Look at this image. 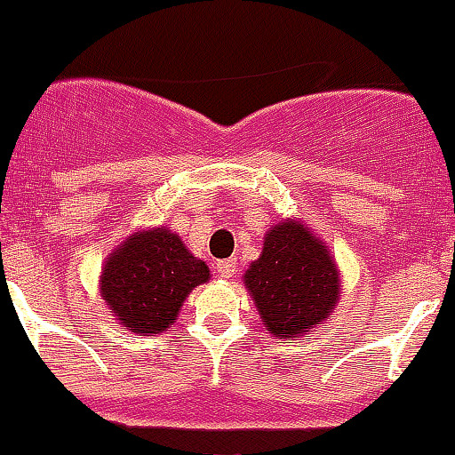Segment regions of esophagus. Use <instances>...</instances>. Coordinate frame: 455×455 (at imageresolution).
Wrapping results in <instances>:
<instances>
[{
	"label": "esophagus",
	"instance_id": "34e87169",
	"mask_svg": "<svg viewBox=\"0 0 455 455\" xmlns=\"http://www.w3.org/2000/svg\"><path fill=\"white\" fill-rule=\"evenodd\" d=\"M238 265H236V259H228V260H219L217 263V272L221 274L223 278H232L234 274H236Z\"/></svg>",
	"mask_w": 455,
	"mask_h": 455
}]
</instances>
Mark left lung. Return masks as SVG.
Returning <instances> with one entry per match:
<instances>
[{"label":"left lung","instance_id":"8db88e82","mask_svg":"<svg viewBox=\"0 0 455 455\" xmlns=\"http://www.w3.org/2000/svg\"><path fill=\"white\" fill-rule=\"evenodd\" d=\"M269 334L300 339L339 303L340 276L325 243L300 221L267 229L263 251L243 276Z\"/></svg>","mask_w":455,"mask_h":455}]
</instances>
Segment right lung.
<instances>
[{"label":"right lung","instance_id":"add662e5","mask_svg":"<svg viewBox=\"0 0 455 455\" xmlns=\"http://www.w3.org/2000/svg\"><path fill=\"white\" fill-rule=\"evenodd\" d=\"M210 281L205 260L190 254L168 228L134 232L103 265L99 291L124 330L150 336L165 331L186 296Z\"/></svg>","mask_w":455,"mask_h":455}]
</instances>
